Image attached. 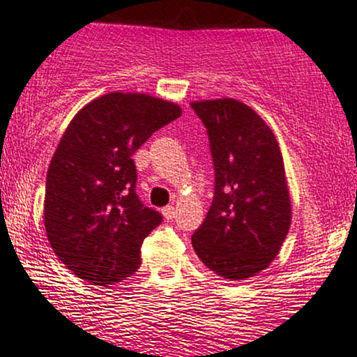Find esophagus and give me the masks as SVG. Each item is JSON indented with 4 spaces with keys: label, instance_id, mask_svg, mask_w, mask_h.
Returning a JSON list of instances; mask_svg holds the SVG:
<instances>
[{
    "label": "esophagus",
    "instance_id": "1",
    "mask_svg": "<svg viewBox=\"0 0 357 357\" xmlns=\"http://www.w3.org/2000/svg\"><path fill=\"white\" fill-rule=\"evenodd\" d=\"M161 212H163V215H165L166 220H173L174 215H176V211H174L173 206L163 207V211H161Z\"/></svg>",
    "mask_w": 357,
    "mask_h": 357
}]
</instances>
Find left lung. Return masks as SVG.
I'll return each mask as SVG.
<instances>
[{
	"label": "left lung",
	"instance_id": "8db88e82",
	"mask_svg": "<svg viewBox=\"0 0 357 357\" xmlns=\"http://www.w3.org/2000/svg\"><path fill=\"white\" fill-rule=\"evenodd\" d=\"M214 161V199L192 247L212 273L255 277L272 264L291 222L282 151L270 126L234 98L191 102Z\"/></svg>",
	"mask_w": 357,
	"mask_h": 357
}]
</instances>
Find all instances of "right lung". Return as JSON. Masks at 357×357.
<instances>
[{
	"label": "right lung",
	"instance_id": "add662e5",
	"mask_svg": "<svg viewBox=\"0 0 357 357\" xmlns=\"http://www.w3.org/2000/svg\"><path fill=\"white\" fill-rule=\"evenodd\" d=\"M181 114L163 98L112 92L70 120L47 169L44 225L79 278L105 287L138 270L142 243L163 218L138 199L132 156Z\"/></svg>",
	"mask_w": 357,
	"mask_h": 357
}]
</instances>
